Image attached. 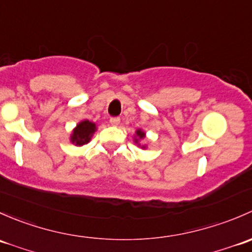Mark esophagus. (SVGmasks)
<instances>
[{
    "label": "esophagus",
    "mask_w": 252,
    "mask_h": 252,
    "mask_svg": "<svg viewBox=\"0 0 252 252\" xmlns=\"http://www.w3.org/2000/svg\"><path fill=\"white\" fill-rule=\"evenodd\" d=\"M120 124V118H111L110 119V125L111 126H118Z\"/></svg>",
    "instance_id": "esophagus-1"
}]
</instances>
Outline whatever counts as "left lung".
<instances>
[{"instance_id": "obj_1", "label": "left lung", "mask_w": 252, "mask_h": 252, "mask_svg": "<svg viewBox=\"0 0 252 252\" xmlns=\"http://www.w3.org/2000/svg\"><path fill=\"white\" fill-rule=\"evenodd\" d=\"M144 138H145V132L143 131V129H141V128L137 129L136 134H134V137H133V141H134V143L138 145V147H141L142 149H145V148H147V145L145 144L139 143V141H142V139H144Z\"/></svg>"}]
</instances>
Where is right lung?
<instances>
[{
	"label": "right lung",
	"instance_id": "add662e5",
	"mask_svg": "<svg viewBox=\"0 0 252 252\" xmlns=\"http://www.w3.org/2000/svg\"><path fill=\"white\" fill-rule=\"evenodd\" d=\"M95 131H97V125L94 123H91L87 119L80 121L70 134V142L76 147H82L91 141Z\"/></svg>",
	"mask_w": 252,
	"mask_h": 252
}]
</instances>
